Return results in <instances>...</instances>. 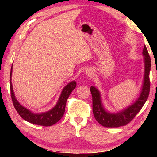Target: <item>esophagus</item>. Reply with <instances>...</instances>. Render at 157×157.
Masks as SVG:
<instances>
[{"label":"esophagus","mask_w":157,"mask_h":157,"mask_svg":"<svg viewBox=\"0 0 157 157\" xmlns=\"http://www.w3.org/2000/svg\"><path fill=\"white\" fill-rule=\"evenodd\" d=\"M86 75H88V76L91 77V76H92L93 75H94V73H93L92 72H91V71H87V72H86Z\"/></svg>","instance_id":"1"}]
</instances>
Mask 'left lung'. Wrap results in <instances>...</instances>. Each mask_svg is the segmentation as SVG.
Returning a JSON list of instances; mask_svg holds the SVG:
<instances>
[{"label": "left lung", "mask_w": 157, "mask_h": 157, "mask_svg": "<svg viewBox=\"0 0 157 157\" xmlns=\"http://www.w3.org/2000/svg\"><path fill=\"white\" fill-rule=\"evenodd\" d=\"M143 55L144 56L145 75L142 91L136 102L129 106L125 109L116 113L107 112L103 107L99 91L93 86L90 89L93 99V113L95 120L101 125L105 127H118L126 125L133 120V118L139 112L147 101L150 89V71L151 59L145 46L143 48Z\"/></svg>", "instance_id": "left-lung-1"}]
</instances>
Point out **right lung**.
Here are the masks:
<instances>
[{"instance_id": "add662e5", "label": "right lung", "mask_w": 157, "mask_h": 157, "mask_svg": "<svg viewBox=\"0 0 157 157\" xmlns=\"http://www.w3.org/2000/svg\"><path fill=\"white\" fill-rule=\"evenodd\" d=\"M12 66L10 71V91H11V97L13 102V105L16 109L17 112L20 116L25 121L38 125L48 127L57 123L61 118H62L63 113L65 112V107L66 101L68 98L71 94L73 90L76 87V82L73 81L68 84L63 89L62 94H61L58 102L56 105L53 107L51 110L46 112L41 113H34L28 110V109L23 107L17 100L16 99L15 95L13 91L12 84Z\"/></svg>"}]
</instances>
